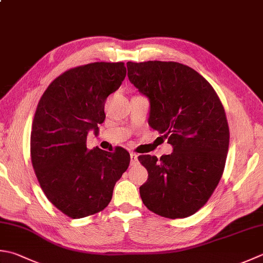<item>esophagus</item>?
I'll return each mask as SVG.
<instances>
[{"label":"esophagus","instance_id":"1","mask_svg":"<svg viewBox=\"0 0 263 263\" xmlns=\"http://www.w3.org/2000/svg\"><path fill=\"white\" fill-rule=\"evenodd\" d=\"M130 156H131V165H133V164H136L138 162V155L136 153H131Z\"/></svg>","mask_w":263,"mask_h":263}]
</instances>
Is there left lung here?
Instances as JSON below:
<instances>
[{
  "instance_id": "obj_1",
  "label": "left lung",
  "mask_w": 263,
  "mask_h": 263,
  "mask_svg": "<svg viewBox=\"0 0 263 263\" xmlns=\"http://www.w3.org/2000/svg\"><path fill=\"white\" fill-rule=\"evenodd\" d=\"M131 83L151 100L149 125L167 138L171 155H141L148 171L140 196L161 217H190L206 204L222 177L229 126L217 92L189 66L128 61Z\"/></svg>"
}]
</instances>
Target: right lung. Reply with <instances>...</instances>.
<instances>
[{
	"label": "right lung",
	"instance_id": "add662e5",
	"mask_svg": "<svg viewBox=\"0 0 263 263\" xmlns=\"http://www.w3.org/2000/svg\"><path fill=\"white\" fill-rule=\"evenodd\" d=\"M124 63H91L59 75L46 87L36 107L30 158L43 193L71 219L107 208L130 154L89 151L87 133L105 121V102L125 79Z\"/></svg>",
	"mask_w": 263,
	"mask_h": 263
}]
</instances>
